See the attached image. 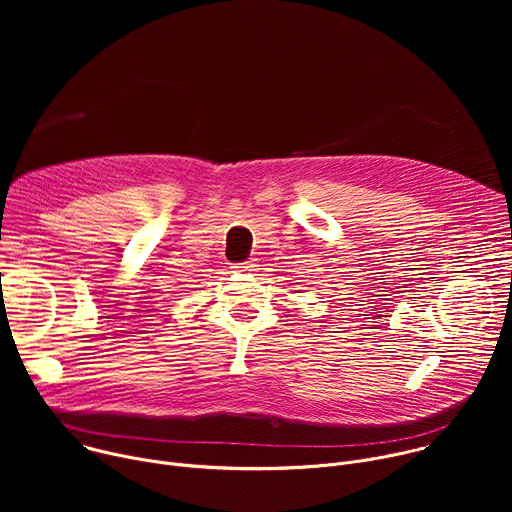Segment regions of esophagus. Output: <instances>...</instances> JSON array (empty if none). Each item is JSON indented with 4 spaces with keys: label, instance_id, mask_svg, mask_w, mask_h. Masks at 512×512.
Returning <instances> with one entry per match:
<instances>
[{
    "label": "esophagus",
    "instance_id": "esophagus-1",
    "mask_svg": "<svg viewBox=\"0 0 512 512\" xmlns=\"http://www.w3.org/2000/svg\"><path fill=\"white\" fill-rule=\"evenodd\" d=\"M233 269H235V271H239V273H249V271H255V263H251V261L235 263V265H233Z\"/></svg>",
    "mask_w": 512,
    "mask_h": 512
}]
</instances>
